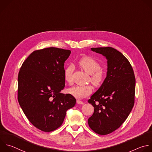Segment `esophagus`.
Here are the masks:
<instances>
[{
	"instance_id": "obj_1",
	"label": "esophagus",
	"mask_w": 152,
	"mask_h": 152,
	"mask_svg": "<svg viewBox=\"0 0 152 152\" xmlns=\"http://www.w3.org/2000/svg\"><path fill=\"white\" fill-rule=\"evenodd\" d=\"M76 102H77V103L78 104H83V102H82V101L80 100V99H77Z\"/></svg>"
}]
</instances>
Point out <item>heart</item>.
<instances>
[{
    "label": "heart",
    "instance_id": "1",
    "mask_svg": "<svg viewBox=\"0 0 152 152\" xmlns=\"http://www.w3.org/2000/svg\"><path fill=\"white\" fill-rule=\"evenodd\" d=\"M80 67L86 73L91 75V82L96 86L102 85L105 79V72L101 69L100 63L95 58L91 57H84L79 61ZM75 67L70 64L67 66L64 72V78L66 82L72 84V76ZM93 88L91 85L75 86L69 88L68 92L77 98H83L89 95L92 92Z\"/></svg>",
    "mask_w": 152,
    "mask_h": 152
}]
</instances>
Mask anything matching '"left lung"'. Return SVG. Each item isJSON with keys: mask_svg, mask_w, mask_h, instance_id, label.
Returning a JSON list of instances; mask_svg holds the SVG:
<instances>
[{"mask_svg": "<svg viewBox=\"0 0 152 152\" xmlns=\"http://www.w3.org/2000/svg\"><path fill=\"white\" fill-rule=\"evenodd\" d=\"M107 60V76L88 103L94 107L88 122L99 135L109 134L125 122L134 105L135 77L128 59L112 47L92 48Z\"/></svg>", "mask_w": 152, "mask_h": 152, "instance_id": "obj_1", "label": "left lung"}]
</instances>
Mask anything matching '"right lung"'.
<instances>
[{
  "label": "right lung",
  "instance_id": "right-lung-1",
  "mask_svg": "<svg viewBox=\"0 0 152 152\" xmlns=\"http://www.w3.org/2000/svg\"><path fill=\"white\" fill-rule=\"evenodd\" d=\"M71 50L50 47L33 51L23 62L18 76V101L27 119L44 132L58 128L66 112L76 104L65 86L64 62Z\"/></svg>",
  "mask_w": 152,
  "mask_h": 152
}]
</instances>
